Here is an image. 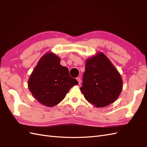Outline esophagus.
<instances>
[{
	"label": "esophagus",
	"mask_w": 147,
	"mask_h": 147,
	"mask_svg": "<svg viewBox=\"0 0 147 147\" xmlns=\"http://www.w3.org/2000/svg\"><path fill=\"white\" fill-rule=\"evenodd\" d=\"M76 80H77V81H78V84H81V78H79V77H78V78H76Z\"/></svg>",
	"instance_id": "esophagus-1"
}]
</instances>
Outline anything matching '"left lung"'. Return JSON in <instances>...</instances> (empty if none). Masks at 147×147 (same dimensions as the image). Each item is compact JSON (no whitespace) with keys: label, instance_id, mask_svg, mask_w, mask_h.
<instances>
[{"label":"left lung","instance_id":"8db88e82","mask_svg":"<svg viewBox=\"0 0 147 147\" xmlns=\"http://www.w3.org/2000/svg\"><path fill=\"white\" fill-rule=\"evenodd\" d=\"M82 81L81 92L88 102L97 108L115 102L123 89L119 71L101 52L86 60Z\"/></svg>","mask_w":147,"mask_h":147}]
</instances>
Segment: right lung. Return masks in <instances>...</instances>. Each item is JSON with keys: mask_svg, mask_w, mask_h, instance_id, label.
Returning a JSON list of instances; mask_svg holds the SVG:
<instances>
[{"mask_svg": "<svg viewBox=\"0 0 147 147\" xmlns=\"http://www.w3.org/2000/svg\"><path fill=\"white\" fill-rule=\"evenodd\" d=\"M60 58L52 52L45 53L37 63L28 80L32 96L44 106L52 107L60 103L71 87L78 84L69 70L60 65Z\"/></svg>", "mask_w": 147, "mask_h": 147, "instance_id": "right-lung-1", "label": "right lung"}]
</instances>
